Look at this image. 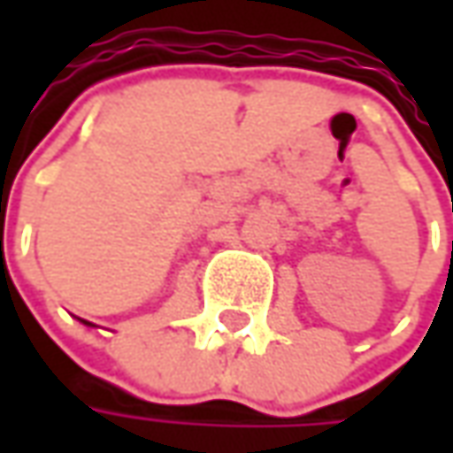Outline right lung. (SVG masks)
<instances>
[{
  "instance_id": "add662e5",
  "label": "right lung",
  "mask_w": 453,
  "mask_h": 453,
  "mask_svg": "<svg viewBox=\"0 0 453 453\" xmlns=\"http://www.w3.org/2000/svg\"><path fill=\"white\" fill-rule=\"evenodd\" d=\"M82 322H85V325H93V322H88V320H82Z\"/></svg>"
}]
</instances>
